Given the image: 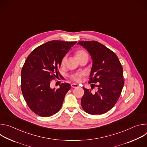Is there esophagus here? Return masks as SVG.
Segmentation results:
<instances>
[{
	"instance_id": "obj_1",
	"label": "esophagus",
	"mask_w": 147,
	"mask_h": 147,
	"mask_svg": "<svg viewBox=\"0 0 147 147\" xmlns=\"http://www.w3.org/2000/svg\"><path fill=\"white\" fill-rule=\"evenodd\" d=\"M71 86L73 88H77V87H79V86L78 84H71Z\"/></svg>"
}]
</instances>
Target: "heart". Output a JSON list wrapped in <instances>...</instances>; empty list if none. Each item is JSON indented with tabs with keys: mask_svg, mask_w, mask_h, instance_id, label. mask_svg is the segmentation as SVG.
<instances>
[{
	"mask_svg": "<svg viewBox=\"0 0 147 147\" xmlns=\"http://www.w3.org/2000/svg\"><path fill=\"white\" fill-rule=\"evenodd\" d=\"M87 54L85 51H82V50H80L78 51H77L76 53V57L77 59L81 57L82 56L84 55H86ZM66 59H67V57L66 56H64L61 59V65H64L66 63ZM81 74H74L73 76H72L71 77V78L74 80V81H79L80 80V77H81Z\"/></svg>",
	"mask_w": 147,
	"mask_h": 147,
	"instance_id": "obj_1",
	"label": "heart"
}]
</instances>
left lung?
<instances>
[{"label":"left lung","mask_w":147,"mask_h":147,"mask_svg":"<svg viewBox=\"0 0 147 147\" xmlns=\"http://www.w3.org/2000/svg\"><path fill=\"white\" fill-rule=\"evenodd\" d=\"M77 44L87 49L92 60L89 83L98 82L95 93L83 87L82 108L93 115L105 113L115 106L121 94L124 86L122 66L113 51L97 41H80Z\"/></svg>","instance_id":"8db88e82"}]
</instances>
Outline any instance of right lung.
I'll return each mask as SVG.
<instances>
[{"mask_svg": "<svg viewBox=\"0 0 147 147\" xmlns=\"http://www.w3.org/2000/svg\"><path fill=\"white\" fill-rule=\"evenodd\" d=\"M77 42L51 40L35 48L27 57L21 72V86L28 107L35 114L49 117L61 108L71 86L62 83L51 88V81L60 75L61 61Z\"/></svg>", "mask_w": 147, "mask_h": 147, "instance_id": "right-lung-1", "label": "right lung"}]
</instances>
